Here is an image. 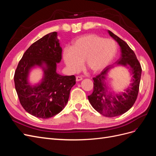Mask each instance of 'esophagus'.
Here are the masks:
<instances>
[{"label":"esophagus","instance_id":"obj_1","mask_svg":"<svg viewBox=\"0 0 156 156\" xmlns=\"http://www.w3.org/2000/svg\"><path fill=\"white\" fill-rule=\"evenodd\" d=\"M81 80H83L82 77H81V76H77L76 77V81H81Z\"/></svg>","mask_w":156,"mask_h":156}]
</instances>
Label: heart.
I'll list each match as a JSON object with an SVG mask.
<instances>
[{
    "label": "heart",
    "mask_w": 156,
    "mask_h": 156,
    "mask_svg": "<svg viewBox=\"0 0 156 156\" xmlns=\"http://www.w3.org/2000/svg\"><path fill=\"white\" fill-rule=\"evenodd\" d=\"M116 53L117 45L113 40L96 34H88L75 40L71 48H64L63 59L72 72L81 69L84 60L85 66L96 73L107 66Z\"/></svg>",
    "instance_id": "obj_1"
}]
</instances>
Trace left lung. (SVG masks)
<instances>
[{
	"instance_id": "1",
	"label": "left lung",
	"mask_w": 156,
	"mask_h": 156,
	"mask_svg": "<svg viewBox=\"0 0 156 156\" xmlns=\"http://www.w3.org/2000/svg\"><path fill=\"white\" fill-rule=\"evenodd\" d=\"M108 32L118 42L121 48L122 56L116 64L124 66L127 68L130 67L133 75L132 83L131 87L127 88L126 92L121 94H107L105 79L108 70L112 68V66H108L93 78V92L88 98L93 108L98 112L105 116L113 117L124 114L133 105L139 90L142 68L133 51L129 45L110 30H108Z\"/></svg>"
}]
</instances>
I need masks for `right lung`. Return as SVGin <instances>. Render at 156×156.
<instances>
[{
  "mask_svg": "<svg viewBox=\"0 0 156 156\" xmlns=\"http://www.w3.org/2000/svg\"><path fill=\"white\" fill-rule=\"evenodd\" d=\"M62 59L57 32H53L32 44L23 54L14 74V83L20 103L29 114L49 119L58 114L66 105L75 77L62 76L56 72V63ZM45 63L44 78L36 86L27 83L29 70Z\"/></svg>",
  "mask_w": 156,
  "mask_h": 156,
  "instance_id": "add662e5",
  "label": "right lung"
}]
</instances>
